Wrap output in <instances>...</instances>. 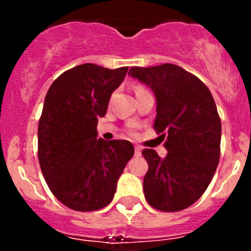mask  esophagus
Wrapping results in <instances>:
<instances>
[{"label": "esophagus", "instance_id": "esophagus-1", "mask_svg": "<svg viewBox=\"0 0 251 251\" xmlns=\"http://www.w3.org/2000/svg\"><path fill=\"white\" fill-rule=\"evenodd\" d=\"M141 154H142V148H141V147L136 146L135 147V155L136 156H141Z\"/></svg>", "mask_w": 251, "mask_h": 251}]
</instances>
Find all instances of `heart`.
Listing matches in <instances>:
<instances>
[{
    "label": "heart",
    "instance_id": "obj_1",
    "mask_svg": "<svg viewBox=\"0 0 251 251\" xmlns=\"http://www.w3.org/2000/svg\"><path fill=\"white\" fill-rule=\"evenodd\" d=\"M142 90H144V88L143 87H137V88H136V92H138V91H142Z\"/></svg>",
    "mask_w": 251,
    "mask_h": 251
}]
</instances>
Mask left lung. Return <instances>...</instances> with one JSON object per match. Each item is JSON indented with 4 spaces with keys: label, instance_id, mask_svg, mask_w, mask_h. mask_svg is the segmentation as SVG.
I'll return each instance as SVG.
<instances>
[{
    "label": "left lung",
    "instance_id": "8db88e82",
    "mask_svg": "<svg viewBox=\"0 0 251 251\" xmlns=\"http://www.w3.org/2000/svg\"><path fill=\"white\" fill-rule=\"evenodd\" d=\"M128 75L155 95L154 130L166 138L168 155L143 149L148 171L146 201L154 209L175 212L196 203L211 182L220 160L221 120L209 88L175 64L131 68Z\"/></svg>",
    "mask_w": 251,
    "mask_h": 251
}]
</instances>
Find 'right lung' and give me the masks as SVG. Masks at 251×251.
<instances>
[{
	"label": "right lung",
	"mask_w": 251,
	"mask_h": 251,
	"mask_svg": "<svg viewBox=\"0 0 251 251\" xmlns=\"http://www.w3.org/2000/svg\"><path fill=\"white\" fill-rule=\"evenodd\" d=\"M127 69L77 65L55 78L45 97L37 132L40 166L53 196L76 211L107 206L135 153L128 141L97 140L98 119Z\"/></svg>",
	"instance_id": "1"
}]
</instances>
